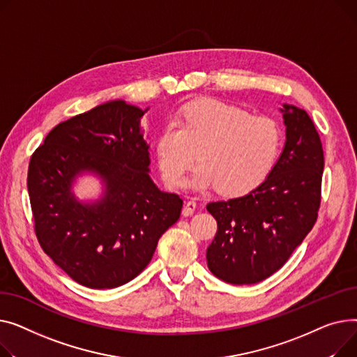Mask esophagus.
Returning a JSON list of instances; mask_svg holds the SVG:
<instances>
[{
	"label": "esophagus",
	"mask_w": 357,
	"mask_h": 357,
	"mask_svg": "<svg viewBox=\"0 0 357 357\" xmlns=\"http://www.w3.org/2000/svg\"><path fill=\"white\" fill-rule=\"evenodd\" d=\"M196 202H193V200H190V202H187L185 204H184V207H183V216H192L193 213H195V211H196Z\"/></svg>",
	"instance_id": "esophagus-1"
}]
</instances>
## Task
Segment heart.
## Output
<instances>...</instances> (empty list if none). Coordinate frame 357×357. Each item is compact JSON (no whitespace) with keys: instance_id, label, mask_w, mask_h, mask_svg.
I'll use <instances>...</instances> for the list:
<instances>
[{"instance_id":"1","label":"heart","mask_w":357,"mask_h":357,"mask_svg":"<svg viewBox=\"0 0 357 357\" xmlns=\"http://www.w3.org/2000/svg\"><path fill=\"white\" fill-rule=\"evenodd\" d=\"M155 158L162 180L180 187L197 158L200 165L188 180L196 192L219 187L226 196L254 190L274 169L282 149V131L269 118L219 99L187 103L167 122L155 139Z\"/></svg>"}]
</instances>
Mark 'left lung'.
<instances>
[{"label": "left lung", "instance_id": "left-lung-1", "mask_svg": "<svg viewBox=\"0 0 357 357\" xmlns=\"http://www.w3.org/2000/svg\"><path fill=\"white\" fill-rule=\"evenodd\" d=\"M285 144L266 180L248 195L212 202L218 232L207 248L212 274L229 284H257L277 272L317 220L323 146L304 109L282 103Z\"/></svg>", "mask_w": 357, "mask_h": 357}]
</instances>
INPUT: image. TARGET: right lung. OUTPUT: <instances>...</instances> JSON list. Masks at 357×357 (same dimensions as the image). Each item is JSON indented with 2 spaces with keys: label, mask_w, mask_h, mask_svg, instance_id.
<instances>
[{
  "label": "right lung",
  "mask_w": 357,
  "mask_h": 357,
  "mask_svg": "<svg viewBox=\"0 0 357 357\" xmlns=\"http://www.w3.org/2000/svg\"><path fill=\"white\" fill-rule=\"evenodd\" d=\"M144 114L122 99L98 105L60 122L30 160L37 239L57 266L88 288L134 280L181 213L183 200L161 192L150 177ZM85 174L101 180L95 201H79L73 192Z\"/></svg>",
  "instance_id": "obj_1"
}]
</instances>
